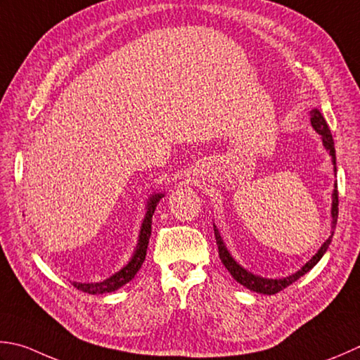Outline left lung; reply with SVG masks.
<instances>
[{"mask_svg": "<svg viewBox=\"0 0 360 360\" xmlns=\"http://www.w3.org/2000/svg\"><path fill=\"white\" fill-rule=\"evenodd\" d=\"M311 124L312 128L320 134L321 140H323V145H325L326 151L329 153V156L333 158V164H334V172L337 173V168H335V148H334V139H333V134L329 131V126L326 123L325 117L321 115V112L319 109H312L311 110ZM334 193H333V209H330V217H333V221H330V236L328 237V240L321 245V248L316 251V255L309 260V262L301 266V270H298L297 273L290 274V276L283 278V279H266V278H260L256 276V274H252L251 271L245 270L242 265H238L236 262V259L229 255V251L226 246H224L223 238L220 236V232H218L217 226L214 224V232H215V240L218 245V255H220V259L223 265L226 266L228 271L232 274V278H234L237 283H240L243 287L250 288L252 292H257V293H264V295H274L283 290V288L288 287L290 284H293L295 281H298L302 274H306L309 270H312L314 266L319 264V260L325 255L326 250L329 248L330 240H333V236H334V229H335V224H337V217H339V192H337V182L334 184Z\"/></svg>", "mask_w": 360, "mask_h": 360, "instance_id": "obj_1", "label": "left lung"}]
</instances>
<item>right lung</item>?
I'll return each instance as SVG.
<instances>
[{"mask_svg":"<svg viewBox=\"0 0 360 360\" xmlns=\"http://www.w3.org/2000/svg\"><path fill=\"white\" fill-rule=\"evenodd\" d=\"M164 193H154L150 196L146 204V214H145V220L142 223V228H140V234H139V243L136 246V251L131 257V260L126 264L122 270L117 271L115 274H112L110 278L101 281V283H73V285L77 288V290H82L90 295H103V293H109V292H115L117 288L123 287L124 284H128L129 281L136 276L137 271L142 266L145 256H146V248H148V242H150V236H151V223H153V214L156 210L158 202L160 201Z\"/></svg>","mask_w":360,"mask_h":360,"instance_id":"right-lung-1","label":"right lung"}]
</instances>
